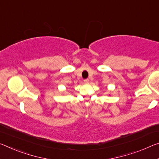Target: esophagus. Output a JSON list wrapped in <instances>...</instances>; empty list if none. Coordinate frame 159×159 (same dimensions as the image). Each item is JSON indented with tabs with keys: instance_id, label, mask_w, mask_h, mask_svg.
<instances>
[{
	"instance_id": "obj_1",
	"label": "esophagus",
	"mask_w": 159,
	"mask_h": 159,
	"mask_svg": "<svg viewBox=\"0 0 159 159\" xmlns=\"http://www.w3.org/2000/svg\"><path fill=\"white\" fill-rule=\"evenodd\" d=\"M84 82H85V83H89V79H85V80H84Z\"/></svg>"
}]
</instances>
